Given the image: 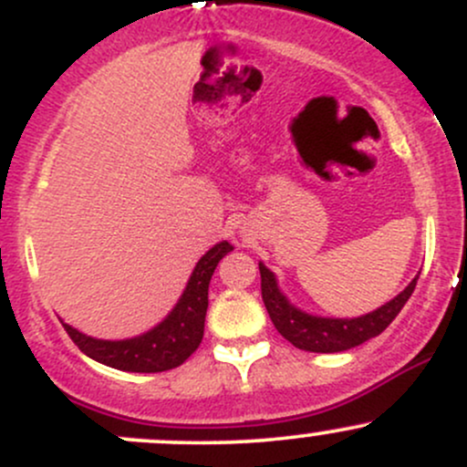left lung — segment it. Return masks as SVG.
I'll return each mask as SVG.
<instances>
[{
  "instance_id": "left-lung-1",
  "label": "left lung",
  "mask_w": 467,
  "mask_h": 467,
  "mask_svg": "<svg viewBox=\"0 0 467 467\" xmlns=\"http://www.w3.org/2000/svg\"><path fill=\"white\" fill-rule=\"evenodd\" d=\"M261 270V296H264L265 309L270 314L276 331L294 347L303 351L314 353H337L347 351L351 347L362 345L368 337L382 334L387 327L393 323L395 316L401 312L406 301L410 298L412 289L417 285V276L412 278L410 285L398 294L393 301L382 305L375 312L360 316V318H318V316H307L298 312L285 301L276 287V278L264 264Z\"/></svg>"
}]
</instances>
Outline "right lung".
<instances>
[{
    "label": "right lung",
    "mask_w": 467,
    "mask_h": 467,
    "mask_svg": "<svg viewBox=\"0 0 467 467\" xmlns=\"http://www.w3.org/2000/svg\"><path fill=\"white\" fill-rule=\"evenodd\" d=\"M233 245L222 241L202 256L182 294L180 303L155 329L131 340H96L63 323L67 336L92 360L130 373H160L180 367L203 337L208 309V285L215 267Z\"/></svg>",
    "instance_id": "right-lung-1"
}]
</instances>
